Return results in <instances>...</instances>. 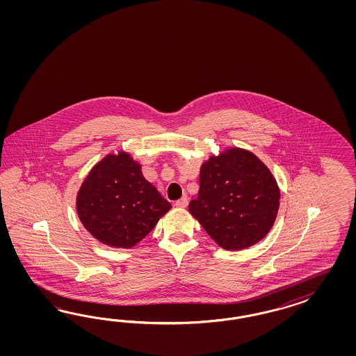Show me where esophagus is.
<instances>
[{
    "label": "esophagus",
    "mask_w": 356,
    "mask_h": 356,
    "mask_svg": "<svg viewBox=\"0 0 356 356\" xmlns=\"http://www.w3.org/2000/svg\"><path fill=\"white\" fill-rule=\"evenodd\" d=\"M175 205L177 206V207H186L188 206V198L186 197H181L180 200H177L175 202Z\"/></svg>",
    "instance_id": "1"
}]
</instances>
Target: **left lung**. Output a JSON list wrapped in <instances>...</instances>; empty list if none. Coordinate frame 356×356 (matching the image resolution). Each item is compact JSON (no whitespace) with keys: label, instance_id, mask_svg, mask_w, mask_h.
Returning a JSON list of instances; mask_svg holds the SVG:
<instances>
[{"label":"left lung","instance_id":"1","mask_svg":"<svg viewBox=\"0 0 356 356\" xmlns=\"http://www.w3.org/2000/svg\"><path fill=\"white\" fill-rule=\"evenodd\" d=\"M280 197L275 179L254 154L231 149L202 164L189 211L218 245L238 250L268 235Z\"/></svg>","mask_w":356,"mask_h":356}]
</instances>
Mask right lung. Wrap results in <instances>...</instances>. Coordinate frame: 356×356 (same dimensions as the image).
Wrapping results in <instances>:
<instances>
[{
    "instance_id": "add662e5",
    "label": "right lung",
    "mask_w": 356,
    "mask_h": 356,
    "mask_svg": "<svg viewBox=\"0 0 356 356\" xmlns=\"http://www.w3.org/2000/svg\"><path fill=\"white\" fill-rule=\"evenodd\" d=\"M171 209L129 154H109L88 173L76 197L87 231L103 244L131 248Z\"/></svg>"
}]
</instances>
